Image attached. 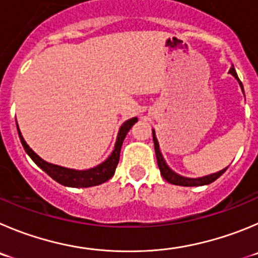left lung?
I'll return each instance as SVG.
<instances>
[{
  "mask_svg": "<svg viewBox=\"0 0 258 258\" xmlns=\"http://www.w3.org/2000/svg\"><path fill=\"white\" fill-rule=\"evenodd\" d=\"M229 74H232L233 76L239 81L234 67H232V69L229 70ZM239 85L243 90V85L240 81H239ZM243 93H244V91H243ZM153 140H154V148H155V154H156V162H158V167L159 169H160V174L163 175V178H164L167 182H169V183L172 184H175V186L194 187V186H205V184H210L213 183L214 180L218 179V178L220 177L225 170H227V168H225V169L220 170V172L213 173V174H209V175H205V177H200V178H187V177H183V175L177 174V173L173 172V170L168 167L167 163H165L164 158H163L162 153H160V149H159L158 139H156L155 131H154V130H153Z\"/></svg>",
  "mask_w": 258,
  "mask_h": 258,
  "instance_id": "obj_1",
  "label": "left lung"
}]
</instances>
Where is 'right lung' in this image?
Instances as JSON below:
<instances>
[{
  "label": "right lung",
  "mask_w": 258,
  "mask_h": 258,
  "mask_svg": "<svg viewBox=\"0 0 258 258\" xmlns=\"http://www.w3.org/2000/svg\"><path fill=\"white\" fill-rule=\"evenodd\" d=\"M137 122V118L134 117L128 121L124 122L121 126L119 131L117 135V140H115L114 150L112 151L108 159L105 162H103L102 164L96 165V167L90 168V169L86 170H76V169H70V168L59 167L56 164H50V163L45 162L40 158L39 155L34 153L29 148L28 144L24 140L23 135H21L20 130L18 126V132L19 137H20V141L23 144L24 149H25L26 154L33 159V162L40 168V169L44 170L50 178L58 182V183L63 184L67 187H75V188H80V187H93L98 186V184H102L104 182H107L108 179L113 177L115 172V168H117L118 162H119V153H121L122 144H123L124 137H126L127 132L131 130V127L134 126Z\"/></svg>",
  "instance_id": "add662e5"
}]
</instances>
